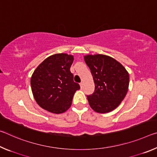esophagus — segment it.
<instances>
[{"mask_svg": "<svg viewBox=\"0 0 157 157\" xmlns=\"http://www.w3.org/2000/svg\"><path fill=\"white\" fill-rule=\"evenodd\" d=\"M79 85H80L81 88H82V87H83V86H84V83H83V82H81V83L79 84Z\"/></svg>", "mask_w": 157, "mask_h": 157, "instance_id": "34e87169", "label": "esophagus"}]
</instances>
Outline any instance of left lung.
Returning <instances> with one entry per match:
<instances>
[{"instance_id": "left-lung-1", "label": "left lung", "mask_w": 157, "mask_h": 157, "mask_svg": "<svg viewBox=\"0 0 157 157\" xmlns=\"http://www.w3.org/2000/svg\"><path fill=\"white\" fill-rule=\"evenodd\" d=\"M95 84V91L87 95L90 107L98 113L110 112L123 100L128 91L129 73L120 62L105 55L84 57Z\"/></svg>"}]
</instances>
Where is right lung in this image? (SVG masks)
Instances as JSON below:
<instances>
[{
	"label": "right lung",
	"mask_w": 157,
	"mask_h": 157,
	"mask_svg": "<svg viewBox=\"0 0 157 157\" xmlns=\"http://www.w3.org/2000/svg\"><path fill=\"white\" fill-rule=\"evenodd\" d=\"M73 59V55L66 53L55 54L34 70L30 79L32 91L44 109L59 114L71 107L74 94L80 89L70 71Z\"/></svg>",
	"instance_id": "1"
}]
</instances>
